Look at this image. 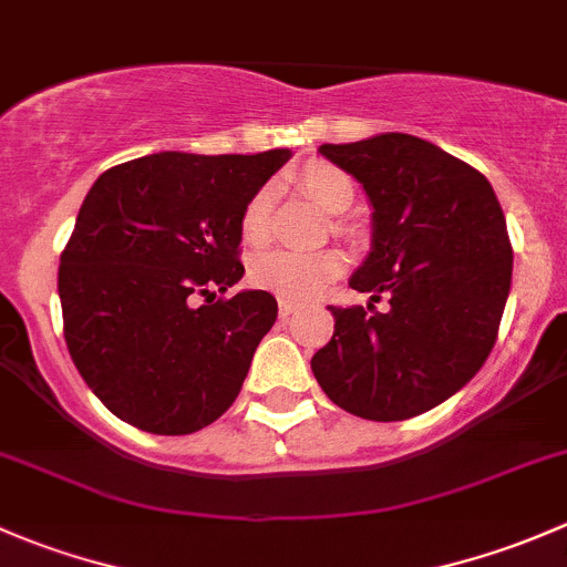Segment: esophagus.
<instances>
[{"label": "esophagus", "instance_id": "1", "mask_svg": "<svg viewBox=\"0 0 567 567\" xmlns=\"http://www.w3.org/2000/svg\"><path fill=\"white\" fill-rule=\"evenodd\" d=\"M293 312H296V305H293V301H279V318L288 320L290 316H293Z\"/></svg>", "mask_w": 567, "mask_h": 567}]
</instances>
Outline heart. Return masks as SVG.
Masks as SVG:
<instances>
[{"label": "heart", "mask_w": 567, "mask_h": 567, "mask_svg": "<svg viewBox=\"0 0 567 567\" xmlns=\"http://www.w3.org/2000/svg\"><path fill=\"white\" fill-rule=\"evenodd\" d=\"M299 183L307 194L329 214H340L353 203V183L342 169L331 164H307L299 173ZM274 188L260 186L241 210V238L249 247L268 241V214H271ZM342 260L334 251H266L249 266L255 288L268 290L282 301H312L340 277Z\"/></svg>", "instance_id": "obj_1"}]
</instances>
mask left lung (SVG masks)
Listing matches in <instances>:
<instances>
[{
	"instance_id": "8db88e82",
	"label": "left lung",
	"mask_w": 567,
	"mask_h": 567,
	"mask_svg": "<svg viewBox=\"0 0 567 567\" xmlns=\"http://www.w3.org/2000/svg\"><path fill=\"white\" fill-rule=\"evenodd\" d=\"M318 151L368 192L373 247L348 285L390 310L329 307L334 334L312 373L362 420H409L466 386L494 348L513 277L505 214L483 173L420 136Z\"/></svg>"
}]
</instances>
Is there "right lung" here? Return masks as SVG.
<instances>
[{"label": "right lung", "mask_w": 567, "mask_h": 567, "mask_svg": "<svg viewBox=\"0 0 567 567\" xmlns=\"http://www.w3.org/2000/svg\"><path fill=\"white\" fill-rule=\"evenodd\" d=\"M290 151L153 153L106 169L84 197L56 290L73 364L128 425L183 436L219 420L277 320L241 290V210ZM194 298L206 305L193 307Z\"/></svg>", "instance_id": "obj_1"}]
</instances>
